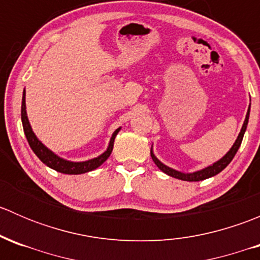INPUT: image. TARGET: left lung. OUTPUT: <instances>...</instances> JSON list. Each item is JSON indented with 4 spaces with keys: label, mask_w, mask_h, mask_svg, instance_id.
<instances>
[{
    "label": "left lung",
    "mask_w": 260,
    "mask_h": 260,
    "mask_svg": "<svg viewBox=\"0 0 260 260\" xmlns=\"http://www.w3.org/2000/svg\"><path fill=\"white\" fill-rule=\"evenodd\" d=\"M249 109H250V107H249ZM249 109H248V113H246V117H245V120H244V124L242 127V131H240L239 136H238L237 141H235V143L233 145L232 148H230V151L228 152L226 154H225L224 157H222L221 159H219L217 162H215L212 166H209L206 167V169L201 170V171H198V172H193V174H182V172H179V171H175V170L170 169V167L165 166L164 164H161V162L158 161V159L154 157V154L152 153L151 151V157L152 159H153L154 164L157 165V167H158L159 170H161L162 172H165V174H167L169 176H172L175 177V179H179V180H182V181H203L205 179H209V177H212L215 176V175H217L219 172H221L222 170L225 169V167L228 166V165L232 162V159L234 158V156L237 154L238 149H239L240 145H242V141H243V137H244V133H245V129H246V125H248V120H249Z\"/></svg>",
    "instance_id": "obj_1"
}]
</instances>
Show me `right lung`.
Returning a JSON list of instances; mask_svg holds the SVG:
<instances>
[{"mask_svg": "<svg viewBox=\"0 0 260 260\" xmlns=\"http://www.w3.org/2000/svg\"><path fill=\"white\" fill-rule=\"evenodd\" d=\"M21 120H22L23 132H25V136L26 138H27L28 145H30L31 149L34 151V153L40 158L41 162H44L46 166L50 167V169L55 170V171L57 172H61V174H67V175L85 174V172L93 171V170H95L96 167L101 166L103 162H106L107 158L111 156L112 151H113L114 138L120 129V128L115 129V132L113 133V136H112L111 138V142H109L108 149H107L103 154H101V156L96 157V158L89 159V161H85V162H70V161H67V159L60 158V157H57L56 154L52 153L50 149L46 148V147L44 146L38 138H36L35 133L32 132L30 123H28L27 115H26L25 90H23L22 104H21Z\"/></svg>", "mask_w": 260, "mask_h": 260, "instance_id": "1", "label": "right lung"}]
</instances>
